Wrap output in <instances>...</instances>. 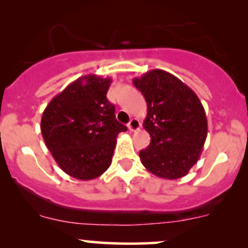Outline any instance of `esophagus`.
Wrapping results in <instances>:
<instances>
[{
    "label": "esophagus",
    "mask_w": 248,
    "mask_h": 248,
    "mask_svg": "<svg viewBox=\"0 0 248 248\" xmlns=\"http://www.w3.org/2000/svg\"><path fill=\"white\" fill-rule=\"evenodd\" d=\"M140 127L141 124L138 119H132V120L129 121V124H128V129L132 130V132H136V130L140 129Z\"/></svg>",
    "instance_id": "1"
}]
</instances>
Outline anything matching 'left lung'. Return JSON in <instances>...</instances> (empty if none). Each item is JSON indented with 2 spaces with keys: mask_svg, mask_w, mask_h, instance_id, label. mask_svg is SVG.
<instances>
[{
  "mask_svg": "<svg viewBox=\"0 0 248 248\" xmlns=\"http://www.w3.org/2000/svg\"><path fill=\"white\" fill-rule=\"evenodd\" d=\"M133 84L148 107L143 127L150 144L140 152L142 164L157 177H183L197 163L206 140L203 105L191 88L167 71H148Z\"/></svg>",
  "mask_w": 248,
  "mask_h": 248,
  "instance_id": "1",
  "label": "left lung"
}]
</instances>
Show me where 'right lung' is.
Here are the masks:
<instances>
[{"mask_svg": "<svg viewBox=\"0 0 248 248\" xmlns=\"http://www.w3.org/2000/svg\"><path fill=\"white\" fill-rule=\"evenodd\" d=\"M112 79L87 75L57 94L42 115L41 130L47 149L71 177L90 181L112 163L116 136L127 127L115 119L107 99Z\"/></svg>", "mask_w": 248, "mask_h": 248, "instance_id": "right-lung-1", "label": "right lung"}]
</instances>
